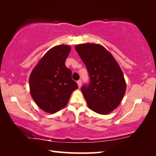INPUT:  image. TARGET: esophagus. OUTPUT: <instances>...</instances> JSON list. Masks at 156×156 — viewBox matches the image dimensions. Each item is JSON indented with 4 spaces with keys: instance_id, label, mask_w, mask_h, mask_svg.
Masks as SVG:
<instances>
[{
    "instance_id": "obj_1",
    "label": "esophagus",
    "mask_w": 156,
    "mask_h": 156,
    "mask_svg": "<svg viewBox=\"0 0 156 156\" xmlns=\"http://www.w3.org/2000/svg\"><path fill=\"white\" fill-rule=\"evenodd\" d=\"M76 82H77L79 87H81V86H82V80H78Z\"/></svg>"
}]
</instances>
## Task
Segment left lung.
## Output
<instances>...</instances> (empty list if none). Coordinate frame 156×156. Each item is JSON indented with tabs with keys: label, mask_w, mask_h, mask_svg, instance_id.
<instances>
[{
	"label": "left lung",
	"mask_w": 156,
	"mask_h": 156,
	"mask_svg": "<svg viewBox=\"0 0 156 156\" xmlns=\"http://www.w3.org/2000/svg\"><path fill=\"white\" fill-rule=\"evenodd\" d=\"M75 50L86 65L89 83L81 88L89 108L107 114L121 103L126 84L119 64L108 50L100 44H78Z\"/></svg>",
	"instance_id": "1"
}]
</instances>
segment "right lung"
I'll return each mask as SVG.
<instances>
[{"instance_id": "obj_1", "label": "right lung", "mask_w": 156, "mask_h": 156, "mask_svg": "<svg viewBox=\"0 0 156 156\" xmlns=\"http://www.w3.org/2000/svg\"><path fill=\"white\" fill-rule=\"evenodd\" d=\"M71 48L58 45L48 51L29 79L32 97L39 107L48 113H55L65 107L72 91L78 88L72 79V71L65 62Z\"/></svg>"}]
</instances>
